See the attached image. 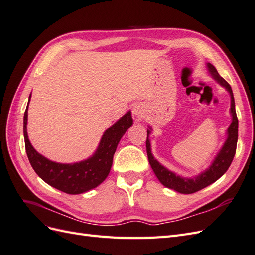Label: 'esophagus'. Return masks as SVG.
<instances>
[{
  "instance_id": "1",
  "label": "esophagus",
  "mask_w": 255,
  "mask_h": 255,
  "mask_svg": "<svg viewBox=\"0 0 255 255\" xmlns=\"http://www.w3.org/2000/svg\"><path fill=\"white\" fill-rule=\"evenodd\" d=\"M133 114L136 117L137 121L142 120L144 118V109L142 107V105H140V104L135 105L133 109Z\"/></svg>"
}]
</instances>
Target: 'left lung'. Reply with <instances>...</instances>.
I'll return each mask as SVG.
<instances>
[{
    "instance_id": "8db88e82",
    "label": "left lung",
    "mask_w": 255,
    "mask_h": 255,
    "mask_svg": "<svg viewBox=\"0 0 255 255\" xmlns=\"http://www.w3.org/2000/svg\"><path fill=\"white\" fill-rule=\"evenodd\" d=\"M208 71L211 72L213 78L219 82L223 87L230 92L231 96V114H232V123L228 128V139L223 144L222 149L218 153L217 157L215 158L211 167L202 172L199 176L195 177V179H184V177L177 176L174 173L170 172L165 167L161 166L158 161L153 157L150 148V141H149V134L151 133L148 129L146 132V154H148L149 163L153 169L154 173L157 176V179L160 181V183L164 186L174 189L175 191H179L181 194H194L199 190L205 188L208 185L213 184L214 182L217 181L220 176H222L227 172L231 163L234 158L235 152H236V145H237V138H238V119L235 111V102L233 97V91L231 88L230 84L219 75V73L216 70V68L207 64Z\"/></svg>"
}]
</instances>
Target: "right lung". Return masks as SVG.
I'll use <instances>...</instances> for the list:
<instances>
[{
    "label": "right lung",
    "mask_w": 255,
    "mask_h": 255,
    "mask_svg": "<svg viewBox=\"0 0 255 255\" xmlns=\"http://www.w3.org/2000/svg\"><path fill=\"white\" fill-rule=\"evenodd\" d=\"M27 107L23 119V133L29 163L45 183L69 195H79L88 191L106 179L111 171L114 154L121 137L133 125L132 116L128 112L104 133L94 156L81 163L58 164L40 155L30 144L26 132Z\"/></svg>",
    "instance_id": "obj_1"
}]
</instances>
